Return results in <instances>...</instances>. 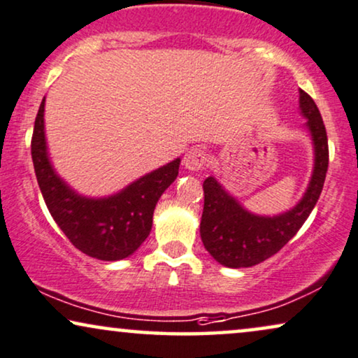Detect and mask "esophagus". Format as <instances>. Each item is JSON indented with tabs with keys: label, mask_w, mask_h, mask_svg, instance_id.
Returning <instances> with one entry per match:
<instances>
[{
	"label": "esophagus",
	"mask_w": 358,
	"mask_h": 358,
	"mask_svg": "<svg viewBox=\"0 0 358 358\" xmlns=\"http://www.w3.org/2000/svg\"><path fill=\"white\" fill-rule=\"evenodd\" d=\"M207 157H206V152H203L201 148H192V150H189L185 152L184 156V168L189 169V171H201L203 168V164H206Z\"/></svg>",
	"instance_id": "esophagus-1"
}]
</instances>
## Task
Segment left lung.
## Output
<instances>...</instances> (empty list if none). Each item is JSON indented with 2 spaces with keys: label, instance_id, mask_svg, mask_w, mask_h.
<instances>
[{
  "label": "left lung",
  "instance_id": "8db88e82",
  "mask_svg": "<svg viewBox=\"0 0 358 358\" xmlns=\"http://www.w3.org/2000/svg\"><path fill=\"white\" fill-rule=\"evenodd\" d=\"M304 128L313 139L314 168L304 196L289 210L258 215L245 208L213 176L203 180L201 238L215 262L227 268H248L280 252L308 220L321 196L329 166L327 133L314 100L299 90Z\"/></svg>",
  "mask_w": 358,
  "mask_h": 358
}]
</instances>
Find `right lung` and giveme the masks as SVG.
<instances>
[{
	"mask_svg": "<svg viewBox=\"0 0 358 358\" xmlns=\"http://www.w3.org/2000/svg\"><path fill=\"white\" fill-rule=\"evenodd\" d=\"M45 96L34 122L31 155L37 184L50 215L73 247L88 257L117 262L128 258L150 235L159 197L179 174L180 157L133 180L108 197H87L55 173L44 128Z\"/></svg>",
	"mask_w": 358,
	"mask_h": 358,
	"instance_id": "right-lung-1",
	"label": "right lung"
}]
</instances>
